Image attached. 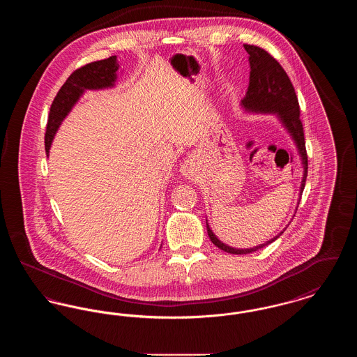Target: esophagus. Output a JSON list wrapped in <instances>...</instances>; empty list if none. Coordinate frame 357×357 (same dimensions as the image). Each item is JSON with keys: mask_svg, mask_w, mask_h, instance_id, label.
Here are the masks:
<instances>
[{"mask_svg": "<svg viewBox=\"0 0 357 357\" xmlns=\"http://www.w3.org/2000/svg\"><path fill=\"white\" fill-rule=\"evenodd\" d=\"M181 172H182V175H185L187 178L191 176V174H192V162H191V159H187L186 162L182 165Z\"/></svg>", "mask_w": 357, "mask_h": 357, "instance_id": "obj_1", "label": "esophagus"}]
</instances>
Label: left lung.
Returning <instances> with one entry per match:
<instances>
[{
    "instance_id": "obj_1",
    "label": "left lung",
    "mask_w": 357,
    "mask_h": 357,
    "mask_svg": "<svg viewBox=\"0 0 357 357\" xmlns=\"http://www.w3.org/2000/svg\"><path fill=\"white\" fill-rule=\"evenodd\" d=\"M243 48L249 53L250 77H249L248 92L245 98L241 100V107L245 109V112H249V114H272L287 130L289 136L294 142V146L300 155L301 165L304 169L303 181L300 186V199H301V195L305 187L306 175H307V156H306L304 128L300 120V105H298L294 88L287 72L268 52L259 47L248 45V44H245ZM206 227H207V234L210 237V241L217 248L230 255H249V253L257 252L264 246L274 242L287 229L285 227L281 233H278L272 239L266 241L265 243H261L250 249H237L223 243L221 239H218L210 229L207 220H206Z\"/></svg>"
}]
</instances>
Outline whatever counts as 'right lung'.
<instances>
[{
  "label": "right lung",
  "mask_w": 357,
  "mask_h": 357,
  "mask_svg": "<svg viewBox=\"0 0 357 357\" xmlns=\"http://www.w3.org/2000/svg\"><path fill=\"white\" fill-rule=\"evenodd\" d=\"M119 63L116 56L109 59L89 63L82 68L76 69L68 80L60 88L57 96L52 102L50 118L45 132V151L50 156L52 142L61 123L68 116L75 104L80 100L85 91H99L114 88L118 80Z\"/></svg>",
  "instance_id": "right-lung-1"
}]
</instances>
